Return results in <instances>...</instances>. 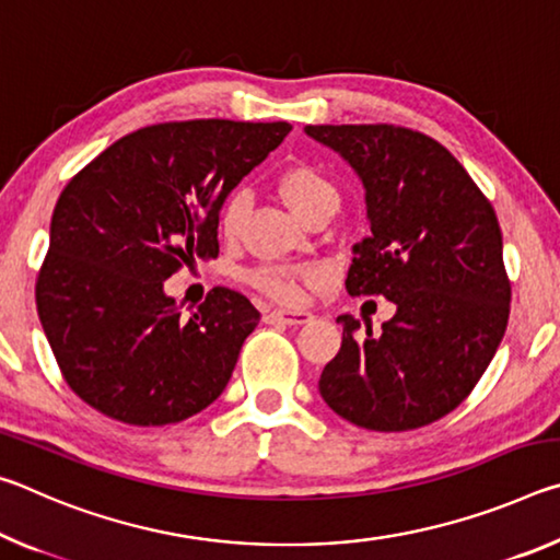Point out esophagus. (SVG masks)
I'll return each instance as SVG.
<instances>
[{
	"label": "esophagus",
	"instance_id": "obj_1",
	"mask_svg": "<svg viewBox=\"0 0 560 560\" xmlns=\"http://www.w3.org/2000/svg\"><path fill=\"white\" fill-rule=\"evenodd\" d=\"M267 324H287V326H303V324H311L314 320V314L311 311H269L267 316H264Z\"/></svg>",
	"mask_w": 560,
	"mask_h": 560
}]
</instances>
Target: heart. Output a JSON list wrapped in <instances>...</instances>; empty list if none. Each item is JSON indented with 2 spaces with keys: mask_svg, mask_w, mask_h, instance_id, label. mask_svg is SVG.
Returning <instances> with one entry per match:
<instances>
[{
  "mask_svg": "<svg viewBox=\"0 0 560 560\" xmlns=\"http://www.w3.org/2000/svg\"><path fill=\"white\" fill-rule=\"evenodd\" d=\"M279 195L299 220H303L308 212H314L324 205H334V207L338 205L336 187L330 185V179L324 173H318V170L311 165L289 167L287 173L279 177ZM249 210H252L249 189H234L220 210L222 236H226V240L240 236L246 224V217H249ZM316 277H318L316 269L267 267L252 273V283L271 299L293 303L301 299L303 287L314 281Z\"/></svg>",
  "mask_w": 560,
  "mask_h": 560,
  "instance_id": "1",
  "label": "heart"
}]
</instances>
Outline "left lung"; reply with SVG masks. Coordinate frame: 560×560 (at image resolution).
I'll list each match as a JSON object with an SVG mask.
<instances>
[{"mask_svg":"<svg viewBox=\"0 0 560 560\" xmlns=\"http://www.w3.org/2000/svg\"><path fill=\"white\" fill-rule=\"evenodd\" d=\"M303 130L365 189L371 234L353 246L348 293L395 303L381 334L338 316L343 343L320 373V397L358 428H424L474 390L504 338L511 283L494 207L422 132L385 122Z\"/></svg>","mask_w":560,"mask_h":560,"instance_id":"left-lung-1","label":"left lung"}]
</instances>
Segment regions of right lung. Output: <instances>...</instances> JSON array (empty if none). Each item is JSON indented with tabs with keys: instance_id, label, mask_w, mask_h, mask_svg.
<instances>
[{
	"instance_id": "right-lung-1",
	"label": "right lung",
	"mask_w": 560,
	"mask_h": 560,
	"mask_svg": "<svg viewBox=\"0 0 560 560\" xmlns=\"http://www.w3.org/2000/svg\"><path fill=\"white\" fill-rule=\"evenodd\" d=\"M289 130L283 120L158 122L116 140L63 187L36 311L83 402L118 422L160 428L222 395L259 311L217 287L183 318L163 281L220 254L226 195Z\"/></svg>"
}]
</instances>
